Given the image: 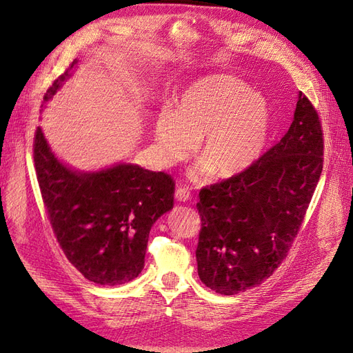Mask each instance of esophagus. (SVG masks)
<instances>
[{
	"label": "esophagus",
	"instance_id": "1",
	"mask_svg": "<svg viewBox=\"0 0 353 353\" xmlns=\"http://www.w3.org/2000/svg\"><path fill=\"white\" fill-rule=\"evenodd\" d=\"M175 199L178 201H188L191 199V191L185 187H178L175 191Z\"/></svg>",
	"mask_w": 353,
	"mask_h": 353
}]
</instances>
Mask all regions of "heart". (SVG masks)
Returning <instances> with one entry per match:
<instances>
[{
	"label": "heart",
	"mask_w": 353,
	"mask_h": 353,
	"mask_svg": "<svg viewBox=\"0 0 353 353\" xmlns=\"http://www.w3.org/2000/svg\"><path fill=\"white\" fill-rule=\"evenodd\" d=\"M271 130V108L259 92L230 74L191 83L154 125L159 157L166 166L185 160L200 138V154L219 176L237 175L262 154Z\"/></svg>",
	"instance_id": "heart-1"
}]
</instances>
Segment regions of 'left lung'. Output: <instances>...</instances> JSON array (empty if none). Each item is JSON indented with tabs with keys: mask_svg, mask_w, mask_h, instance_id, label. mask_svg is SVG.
I'll list each match as a JSON object with an SVG mask.
<instances>
[{
	"mask_svg": "<svg viewBox=\"0 0 353 353\" xmlns=\"http://www.w3.org/2000/svg\"><path fill=\"white\" fill-rule=\"evenodd\" d=\"M323 165L321 121L301 92L294 119L279 143L243 172L200 190L196 259L201 283L231 296L271 276L301 230Z\"/></svg>",
	"mask_w": 353,
	"mask_h": 353,
	"instance_id": "1",
	"label": "left lung"
}]
</instances>
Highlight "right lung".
<instances>
[{
  "instance_id": "obj_1",
  "label": "right lung",
  "mask_w": 353,
  "mask_h": 353,
  "mask_svg": "<svg viewBox=\"0 0 353 353\" xmlns=\"http://www.w3.org/2000/svg\"><path fill=\"white\" fill-rule=\"evenodd\" d=\"M66 78L69 72L52 82L44 101ZM34 162L52 232L69 262L95 284L137 279L152 225L174 208V178L134 165L73 172L51 153L41 128L34 137Z\"/></svg>"
}]
</instances>
